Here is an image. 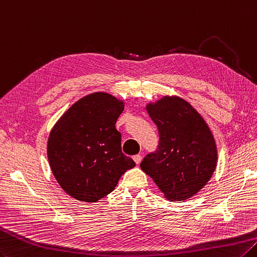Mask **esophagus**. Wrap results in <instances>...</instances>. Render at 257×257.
Masks as SVG:
<instances>
[{"mask_svg":"<svg viewBox=\"0 0 257 257\" xmlns=\"http://www.w3.org/2000/svg\"><path fill=\"white\" fill-rule=\"evenodd\" d=\"M142 159H143L142 155H135L134 156V160H135L136 164H140V162H142Z\"/></svg>","mask_w":257,"mask_h":257,"instance_id":"esophagus-1","label":"esophagus"}]
</instances>
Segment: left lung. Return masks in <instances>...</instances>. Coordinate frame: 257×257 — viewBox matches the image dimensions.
Instances as JSON below:
<instances>
[{
  "instance_id": "8db88e82",
  "label": "left lung",
  "mask_w": 257,
  "mask_h": 257,
  "mask_svg": "<svg viewBox=\"0 0 257 257\" xmlns=\"http://www.w3.org/2000/svg\"><path fill=\"white\" fill-rule=\"evenodd\" d=\"M146 109L157 125L159 143L140 167L167 199L190 198L215 172L217 148L213 134L202 115L182 98L164 97Z\"/></svg>"
}]
</instances>
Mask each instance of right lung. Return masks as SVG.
I'll return each instance as SVG.
<instances>
[{
  "label": "right lung",
  "mask_w": 257,
  "mask_h": 257,
  "mask_svg": "<svg viewBox=\"0 0 257 257\" xmlns=\"http://www.w3.org/2000/svg\"><path fill=\"white\" fill-rule=\"evenodd\" d=\"M123 107L113 95L94 92L78 100L54 124L48 140L49 164L71 197L98 202L136 166L121 152V134L115 129Z\"/></svg>",
  "instance_id": "obj_1"
}]
</instances>
